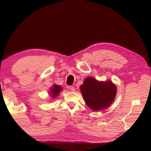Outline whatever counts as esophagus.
<instances>
[{"label":"esophagus","instance_id":"esophagus-1","mask_svg":"<svg viewBox=\"0 0 151 151\" xmlns=\"http://www.w3.org/2000/svg\"><path fill=\"white\" fill-rule=\"evenodd\" d=\"M69 89L71 91H75L74 86H69Z\"/></svg>","mask_w":151,"mask_h":151}]
</instances>
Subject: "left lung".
<instances>
[{
  "label": "left lung",
  "instance_id": "8db88e82",
  "mask_svg": "<svg viewBox=\"0 0 151 151\" xmlns=\"http://www.w3.org/2000/svg\"><path fill=\"white\" fill-rule=\"evenodd\" d=\"M80 89L86 104L95 111L110 106L117 91L116 86L110 80L99 81L91 77H86Z\"/></svg>",
  "mask_w": 151,
  "mask_h": 151
}]
</instances>
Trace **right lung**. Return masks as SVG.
<instances>
[{
    "label": "right lung",
    "mask_w": 151,
    "mask_h": 151,
    "mask_svg": "<svg viewBox=\"0 0 151 151\" xmlns=\"http://www.w3.org/2000/svg\"><path fill=\"white\" fill-rule=\"evenodd\" d=\"M62 91V88L61 87V86L54 84L50 88V90L48 91H49V94L50 96L52 97L53 99H54L58 96Z\"/></svg>",
    "instance_id": "add662e5"
}]
</instances>
